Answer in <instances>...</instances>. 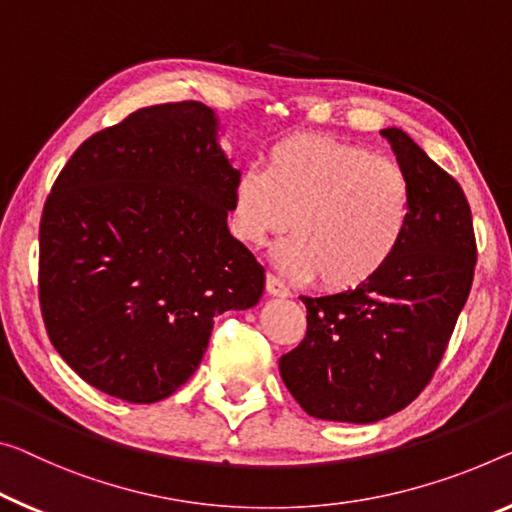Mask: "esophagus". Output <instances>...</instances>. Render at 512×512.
I'll return each mask as SVG.
<instances>
[{"mask_svg": "<svg viewBox=\"0 0 512 512\" xmlns=\"http://www.w3.org/2000/svg\"><path fill=\"white\" fill-rule=\"evenodd\" d=\"M265 288H267V293L274 295V297H288L290 295V288L279 277H274V274H267Z\"/></svg>", "mask_w": 512, "mask_h": 512, "instance_id": "1", "label": "esophagus"}]
</instances>
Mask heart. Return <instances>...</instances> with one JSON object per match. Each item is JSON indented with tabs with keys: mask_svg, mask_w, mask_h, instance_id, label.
Here are the masks:
<instances>
[{
	"mask_svg": "<svg viewBox=\"0 0 512 512\" xmlns=\"http://www.w3.org/2000/svg\"><path fill=\"white\" fill-rule=\"evenodd\" d=\"M412 183L403 167L364 146L332 137H290L274 144L263 167L240 171L233 187L235 238L274 251L283 272L318 277L329 290L371 281L403 242L412 219Z\"/></svg>",
	"mask_w": 512,
	"mask_h": 512,
	"instance_id": "obj_1",
	"label": "heart"
}]
</instances>
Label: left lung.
Listing matches in <instances>:
<instances>
[{"instance_id":"left-lung-1","label":"left lung","mask_w":512,"mask_h":512,"mask_svg":"<svg viewBox=\"0 0 512 512\" xmlns=\"http://www.w3.org/2000/svg\"><path fill=\"white\" fill-rule=\"evenodd\" d=\"M412 183V219L371 281L302 297L306 336L279 359L281 380L309 416L373 423L428 387L465 306L476 235L458 180L398 128L382 130Z\"/></svg>"}]
</instances>
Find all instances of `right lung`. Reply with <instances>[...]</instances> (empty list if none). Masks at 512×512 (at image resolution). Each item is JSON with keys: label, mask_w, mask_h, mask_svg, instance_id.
I'll use <instances>...</instances> for the list:
<instances>
[{"label": "right lung", "mask_w": 512, "mask_h": 512, "mask_svg": "<svg viewBox=\"0 0 512 512\" xmlns=\"http://www.w3.org/2000/svg\"><path fill=\"white\" fill-rule=\"evenodd\" d=\"M238 176L196 100L137 109L66 162L41 217L38 300L84 382L128 403L167 398L219 313L261 300L263 265L226 226Z\"/></svg>", "instance_id": "add662e5"}]
</instances>
